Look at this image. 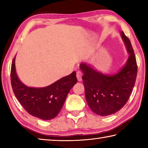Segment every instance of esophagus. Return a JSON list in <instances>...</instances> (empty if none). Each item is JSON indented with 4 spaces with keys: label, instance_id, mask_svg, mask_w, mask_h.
<instances>
[{
    "label": "esophagus",
    "instance_id": "1",
    "mask_svg": "<svg viewBox=\"0 0 148 148\" xmlns=\"http://www.w3.org/2000/svg\"><path fill=\"white\" fill-rule=\"evenodd\" d=\"M82 76H83V74H82V72L81 71H77V73H76V77H77V79L78 80L79 82H82Z\"/></svg>",
    "mask_w": 148,
    "mask_h": 148
}]
</instances>
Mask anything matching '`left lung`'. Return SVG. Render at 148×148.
<instances>
[{
    "label": "left lung",
    "mask_w": 148,
    "mask_h": 148,
    "mask_svg": "<svg viewBox=\"0 0 148 148\" xmlns=\"http://www.w3.org/2000/svg\"><path fill=\"white\" fill-rule=\"evenodd\" d=\"M129 54L126 63L114 74H106L86 62L80 64L85 95L90 108L99 116H106L121 110L128 101L134 86L137 64L130 40L121 32Z\"/></svg>",
    "instance_id": "1"
}]
</instances>
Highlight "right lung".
Listing matches in <instances>:
<instances>
[{"label": "right lung", "instance_id": "add662e5", "mask_svg": "<svg viewBox=\"0 0 148 148\" xmlns=\"http://www.w3.org/2000/svg\"><path fill=\"white\" fill-rule=\"evenodd\" d=\"M16 57L11 66V84L15 96L31 116L49 120L61 111L69 91L77 83L76 72L62 77L44 87L27 86L19 79L16 73Z\"/></svg>", "mask_w": 148, "mask_h": 148}]
</instances>
